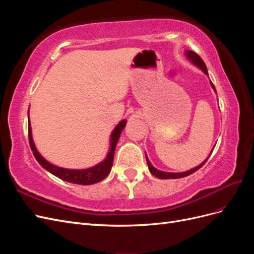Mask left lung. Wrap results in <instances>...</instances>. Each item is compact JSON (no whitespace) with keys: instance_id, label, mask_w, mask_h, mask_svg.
<instances>
[{"instance_id":"left-lung-1","label":"left lung","mask_w":254,"mask_h":254,"mask_svg":"<svg viewBox=\"0 0 254 254\" xmlns=\"http://www.w3.org/2000/svg\"><path fill=\"white\" fill-rule=\"evenodd\" d=\"M184 55H186V57L188 58V60L190 61V63L191 64H194V65L197 66L198 68H200V70H201L205 75L209 76V74H207V68H206L205 64L203 63V60H202L200 57H199L195 52L190 51V50H186V52H184ZM210 84H211V87L213 88L215 93H216V89H215V87H214V84H213L212 81H210ZM214 147H215V146H214ZM213 149H214V148H213ZM213 149H212V151H213ZM212 151L210 152V155L207 156V158L203 161L202 163H200V164H199V165L196 166V167L190 168V170H189V171H187V172H181V173H170V172L160 171V170H158V168H156L155 166H152V164L150 163V161H149L147 155H146V152H145V156H146V161H147V165H148V168H149V172H150L153 176H156L157 178H159V179H178V178H183V177H187V176H189V175H190V174L195 173L196 171H198L199 168H200V167L206 162V160L209 159V157L211 156Z\"/></svg>"}]
</instances>
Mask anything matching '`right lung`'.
<instances>
[{"instance_id": "1", "label": "right lung", "mask_w": 254, "mask_h": 254, "mask_svg": "<svg viewBox=\"0 0 254 254\" xmlns=\"http://www.w3.org/2000/svg\"><path fill=\"white\" fill-rule=\"evenodd\" d=\"M126 120H122L119 124L114 127L112 132L110 134V145L109 150L107 152L106 158L102 162L97 163L94 166H91L88 168H83V170H72V168H64L59 167L57 165H54L48 160H45L41 153L38 151L36 145L34 143L33 133H32V126H30L29 122V109H28V139L29 145L36 160L38 161L44 170H47L52 175L58 177L61 180H64L70 183L75 184H81V186H90V184H94L99 181L104 180L107 176L111 172V167L113 163V157L115 147H117L118 141L120 139V135L123 131V129L126 126Z\"/></svg>"}]
</instances>
